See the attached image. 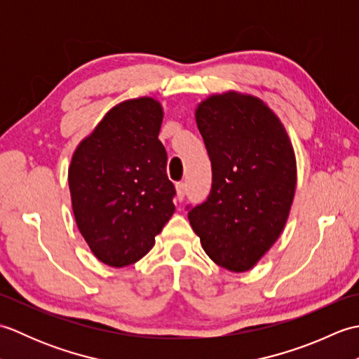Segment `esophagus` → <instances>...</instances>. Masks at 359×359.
I'll return each instance as SVG.
<instances>
[{
  "mask_svg": "<svg viewBox=\"0 0 359 359\" xmlns=\"http://www.w3.org/2000/svg\"><path fill=\"white\" fill-rule=\"evenodd\" d=\"M185 193H187V185L184 184V182H179V184H175V194H177L175 197H177L179 202L184 201Z\"/></svg>",
  "mask_w": 359,
  "mask_h": 359,
  "instance_id": "obj_1",
  "label": "esophagus"
}]
</instances>
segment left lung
<instances>
[{
	"label": "left lung",
	"instance_id": "obj_1",
	"mask_svg": "<svg viewBox=\"0 0 359 359\" xmlns=\"http://www.w3.org/2000/svg\"><path fill=\"white\" fill-rule=\"evenodd\" d=\"M211 160L208 199L188 208L205 253L242 273L261 261L284 231L296 189L292 140L269 104L251 94H212L196 108Z\"/></svg>",
	"mask_w": 359,
	"mask_h": 359
}]
</instances>
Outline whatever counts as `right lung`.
<instances>
[{
	"mask_svg": "<svg viewBox=\"0 0 359 359\" xmlns=\"http://www.w3.org/2000/svg\"><path fill=\"white\" fill-rule=\"evenodd\" d=\"M154 97L125 100L80 142L67 172L75 222L98 261L121 269L154 247L175 210Z\"/></svg>",
	"mask_w": 359,
	"mask_h": 359,
	"instance_id": "add662e5",
	"label": "right lung"
}]
</instances>
